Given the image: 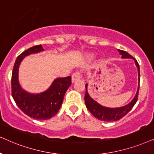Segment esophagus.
I'll return each mask as SVG.
<instances>
[{
	"mask_svg": "<svg viewBox=\"0 0 154 154\" xmlns=\"http://www.w3.org/2000/svg\"><path fill=\"white\" fill-rule=\"evenodd\" d=\"M80 73H79V72H75L72 75V83H74L75 82L80 79Z\"/></svg>",
	"mask_w": 154,
	"mask_h": 154,
	"instance_id": "esophagus-1",
	"label": "esophagus"
}]
</instances>
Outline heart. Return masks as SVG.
Listing matches in <instances>:
<instances>
[{"instance_id":"b5f03b06","label":"heart","mask_w":154,"mask_h":154,"mask_svg":"<svg viewBox=\"0 0 154 154\" xmlns=\"http://www.w3.org/2000/svg\"><path fill=\"white\" fill-rule=\"evenodd\" d=\"M89 58H93V56H89Z\"/></svg>"}]
</instances>
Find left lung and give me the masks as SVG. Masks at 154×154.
<instances>
[{"label": "left lung", "mask_w": 154, "mask_h": 154, "mask_svg": "<svg viewBox=\"0 0 154 154\" xmlns=\"http://www.w3.org/2000/svg\"><path fill=\"white\" fill-rule=\"evenodd\" d=\"M118 52L120 53V55L121 56L122 58H132L134 60L135 65L137 67V70H138V87H137V93L135 94L134 97L131 101L130 103L127 105L122 106V107L119 108H108L98 103L97 101L94 100L91 96H90L89 92H88V84H86V93L85 96V105L87 106V109L89 110L90 112L96 118L100 120H103V121L106 122H114L117 120H120L122 118L128 113L129 112L132 110L133 106L134 104L137 103V98H138V94L139 89V80H140V74H139V65L137 63V61L127 53L126 51L120 50L118 49Z\"/></svg>", "instance_id": "8db88e82"}]
</instances>
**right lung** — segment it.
Masks as SVG:
<instances>
[{
	"label": "right lung",
	"mask_w": 154,
	"mask_h": 154,
	"mask_svg": "<svg viewBox=\"0 0 154 154\" xmlns=\"http://www.w3.org/2000/svg\"><path fill=\"white\" fill-rule=\"evenodd\" d=\"M42 45H37L22 53L16 59L12 74V96L18 107L30 118L45 120L56 115L62 106L65 92L70 87L71 77L55 79L45 91L33 94L24 90L19 82V67L26 56L44 51Z\"/></svg>",
	"instance_id": "obj_1"
}]
</instances>
